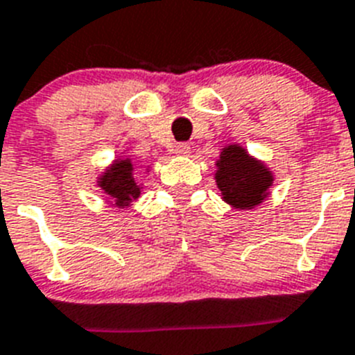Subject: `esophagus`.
I'll use <instances>...</instances> for the list:
<instances>
[{
    "label": "esophagus",
    "instance_id": "obj_1",
    "mask_svg": "<svg viewBox=\"0 0 355 355\" xmlns=\"http://www.w3.org/2000/svg\"><path fill=\"white\" fill-rule=\"evenodd\" d=\"M175 153H178V155H189L191 153V146L187 143H177L175 144Z\"/></svg>",
    "mask_w": 355,
    "mask_h": 355
}]
</instances>
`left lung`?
I'll return each instance as SVG.
<instances>
[{
	"instance_id": "1",
	"label": "left lung",
	"mask_w": 355,
	"mask_h": 355,
	"mask_svg": "<svg viewBox=\"0 0 355 355\" xmlns=\"http://www.w3.org/2000/svg\"><path fill=\"white\" fill-rule=\"evenodd\" d=\"M216 168L221 198L234 209H254L270 195L273 173L239 144L225 146Z\"/></svg>"
}]
</instances>
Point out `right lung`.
I'll list each match as a JSON object with an SVG mask.
<instances>
[{
    "mask_svg": "<svg viewBox=\"0 0 355 355\" xmlns=\"http://www.w3.org/2000/svg\"><path fill=\"white\" fill-rule=\"evenodd\" d=\"M98 186L109 196V202L119 209L128 207L134 200L139 198L143 189L135 180V164L130 159L114 160V164L100 175Z\"/></svg>",
    "mask_w": 355,
    "mask_h": 355,
    "instance_id": "1",
    "label": "right lung"
}]
</instances>
